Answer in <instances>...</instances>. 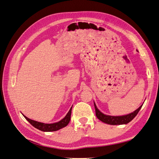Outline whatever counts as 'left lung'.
<instances>
[{"instance_id": "8db88e82", "label": "left lung", "mask_w": 159, "mask_h": 159, "mask_svg": "<svg viewBox=\"0 0 159 159\" xmlns=\"http://www.w3.org/2000/svg\"><path fill=\"white\" fill-rule=\"evenodd\" d=\"M94 104L95 107V111H96V115L97 118L100 120V121L107 123V124L110 125H122V124H127V123H129L131 120H132L135 116L137 115L138 112L140 111V109L142 108V105H141L138 108L137 110H135L133 113H131L129 115H123V116H110L104 115L101 113L96 106V104Z\"/></svg>"}]
</instances>
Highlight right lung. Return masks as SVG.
<instances>
[{
  "label": "right lung",
  "mask_w": 159,
  "mask_h": 159,
  "mask_svg": "<svg viewBox=\"0 0 159 159\" xmlns=\"http://www.w3.org/2000/svg\"><path fill=\"white\" fill-rule=\"evenodd\" d=\"M71 109H72V107L70 109V110H69V111L68 112L67 115L65 116L63 119L61 120L60 121L55 123H51V124H46V123L38 122L28 118L27 117H25V115L24 116V117L29 121V123L31 125H32L34 127H36V128H37L38 129L41 130L42 131H55L63 128V127L67 126L68 125V123H69V121H70V119H71Z\"/></svg>",
  "instance_id": "1"
}]
</instances>
